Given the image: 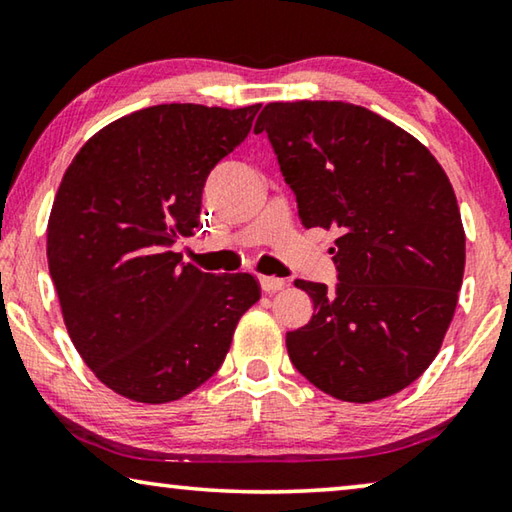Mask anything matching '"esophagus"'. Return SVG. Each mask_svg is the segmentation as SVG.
<instances>
[{
    "label": "esophagus",
    "mask_w": 512,
    "mask_h": 512,
    "mask_svg": "<svg viewBox=\"0 0 512 512\" xmlns=\"http://www.w3.org/2000/svg\"><path fill=\"white\" fill-rule=\"evenodd\" d=\"M259 284H262V289L266 293H275L287 287V280H282V277H273V275H259Z\"/></svg>",
    "instance_id": "obj_1"
}]
</instances>
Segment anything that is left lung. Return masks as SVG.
I'll return each mask as SVG.
<instances>
[{
  "mask_svg": "<svg viewBox=\"0 0 512 512\" xmlns=\"http://www.w3.org/2000/svg\"><path fill=\"white\" fill-rule=\"evenodd\" d=\"M266 131L307 228H336V289L296 280L314 316L287 334L302 375L343 402L413 384L443 345L465 268L454 187L424 144L343 101L268 103Z\"/></svg>",
  "mask_w": 512,
  "mask_h": 512,
  "instance_id": "left-lung-1",
  "label": "left lung"
}]
</instances>
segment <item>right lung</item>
Here are the masks:
<instances>
[{"instance_id":"right-lung-1","label":"right lung","mask_w":512,"mask_h":512,"mask_svg":"<svg viewBox=\"0 0 512 512\" xmlns=\"http://www.w3.org/2000/svg\"><path fill=\"white\" fill-rule=\"evenodd\" d=\"M259 110L162 103L112 121L69 164L47 225L49 273L74 348L126 400L167 404L221 368L259 300L250 273H203L192 237L210 171Z\"/></svg>"}]
</instances>
